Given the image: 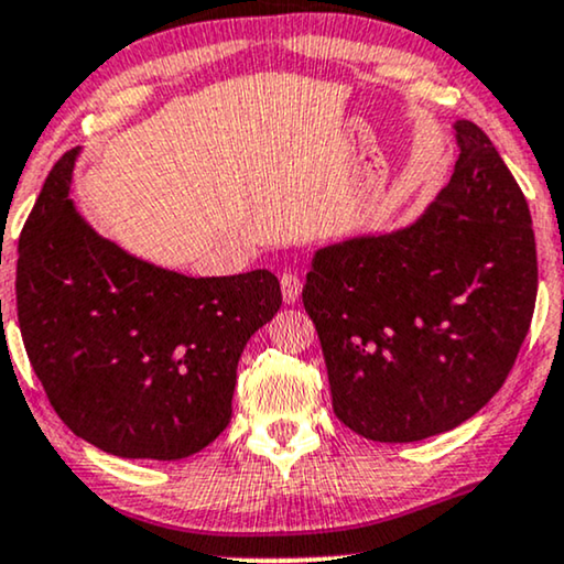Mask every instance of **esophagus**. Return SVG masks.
<instances>
[{
  "mask_svg": "<svg viewBox=\"0 0 564 564\" xmlns=\"http://www.w3.org/2000/svg\"><path fill=\"white\" fill-rule=\"evenodd\" d=\"M302 278H299L296 273H283L281 275V294H283V302L286 304H296L299 296H302Z\"/></svg>",
  "mask_w": 564,
  "mask_h": 564,
  "instance_id": "34e87169",
  "label": "esophagus"
}]
</instances>
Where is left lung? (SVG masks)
I'll return each mask as SVG.
<instances>
[{
  "mask_svg": "<svg viewBox=\"0 0 564 564\" xmlns=\"http://www.w3.org/2000/svg\"><path fill=\"white\" fill-rule=\"evenodd\" d=\"M454 129V175L415 224L322 247L306 275L335 415L379 444L423 441L482 410L534 317L527 198L479 126Z\"/></svg>",
  "mask_w": 564,
  "mask_h": 564,
  "instance_id": "obj_1",
  "label": "left lung"
}]
</instances>
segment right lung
Here are the masks:
<instances>
[{
  "mask_svg": "<svg viewBox=\"0 0 564 564\" xmlns=\"http://www.w3.org/2000/svg\"><path fill=\"white\" fill-rule=\"evenodd\" d=\"M77 149L20 231L18 322L72 433L123 459H185L231 420L245 345L281 310L270 270L187 278L123 252L69 198Z\"/></svg>",
  "mask_w": 564,
  "mask_h": 564,
  "instance_id": "add662e5",
  "label": "right lung"
}]
</instances>
